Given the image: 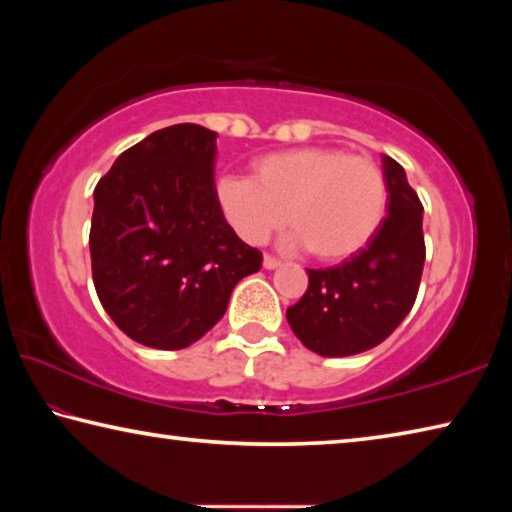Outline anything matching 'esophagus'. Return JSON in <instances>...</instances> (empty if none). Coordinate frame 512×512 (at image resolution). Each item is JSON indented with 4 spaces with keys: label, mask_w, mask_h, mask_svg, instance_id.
I'll return each instance as SVG.
<instances>
[{
    "label": "esophagus",
    "mask_w": 512,
    "mask_h": 512,
    "mask_svg": "<svg viewBox=\"0 0 512 512\" xmlns=\"http://www.w3.org/2000/svg\"><path fill=\"white\" fill-rule=\"evenodd\" d=\"M282 262L277 257H273V255H264V268H268V271H273V268H277L280 266Z\"/></svg>",
    "instance_id": "34e87169"
}]
</instances>
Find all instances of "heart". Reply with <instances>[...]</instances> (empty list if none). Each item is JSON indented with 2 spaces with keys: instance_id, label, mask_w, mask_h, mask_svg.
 <instances>
[{
  "instance_id": "obj_1",
  "label": "heart",
  "mask_w": 512,
  "mask_h": 512,
  "mask_svg": "<svg viewBox=\"0 0 512 512\" xmlns=\"http://www.w3.org/2000/svg\"><path fill=\"white\" fill-rule=\"evenodd\" d=\"M253 176H221L216 205L248 244H262L284 219L320 262H341L368 244L384 221L388 187L368 155L334 146H298L266 153Z\"/></svg>"
}]
</instances>
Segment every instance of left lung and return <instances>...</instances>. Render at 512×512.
Segmentation results:
<instances>
[{
    "label": "left lung",
    "mask_w": 512,
    "mask_h": 512,
    "mask_svg": "<svg viewBox=\"0 0 512 512\" xmlns=\"http://www.w3.org/2000/svg\"><path fill=\"white\" fill-rule=\"evenodd\" d=\"M386 219L339 266L307 268L309 287L287 320L305 348L320 357L366 352L395 332L418 298L424 268L422 203L400 162L384 155Z\"/></svg>",
    "instance_id": "left-lung-1"
}]
</instances>
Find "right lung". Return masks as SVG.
Listing matches in <instances>:
<instances>
[{
	"label": "right lung",
	"instance_id": "right-lung-1",
	"mask_svg": "<svg viewBox=\"0 0 512 512\" xmlns=\"http://www.w3.org/2000/svg\"><path fill=\"white\" fill-rule=\"evenodd\" d=\"M216 133L155 131L94 187L92 280L115 325L155 350H183L219 323L262 253L241 241L214 198Z\"/></svg>",
	"mask_w": 512,
	"mask_h": 512
}]
</instances>
